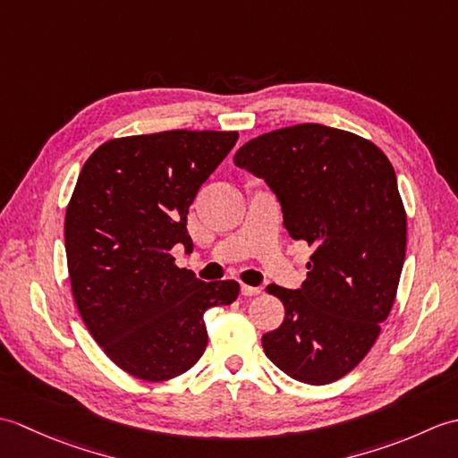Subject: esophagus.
Here are the masks:
<instances>
[{
    "label": "esophagus",
    "instance_id": "esophagus-1",
    "mask_svg": "<svg viewBox=\"0 0 458 458\" xmlns=\"http://www.w3.org/2000/svg\"><path fill=\"white\" fill-rule=\"evenodd\" d=\"M240 291H242V295H244V297H254V295L261 293L259 287H250V285H242Z\"/></svg>",
    "mask_w": 458,
    "mask_h": 458
}]
</instances>
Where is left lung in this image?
Returning a JSON list of instances; mask_svg holds the SVG:
<instances>
[{"mask_svg": "<svg viewBox=\"0 0 458 458\" xmlns=\"http://www.w3.org/2000/svg\"><path fill=\"white\" fill-rule=\"evenodd\" d=\"M234 165L266 181L289 236L313 246L301 289L266 287L285 318L261 336L264 352L297 382H336L376 343L400 284L407 226L392 163L354 133L301 123L242 145Z\"/></svg>", "mask_w": 458, "mask_h": 458, "instance_id": "left-lung-1", "label": "left lung"}]
</instances>
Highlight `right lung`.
<instances>
[{
  "instance_id": "obj_1",
  "label": "right lung",
  "mask_w": 458,
  "mask_h": 458,
  "mask_svg": "<svg viewBox=\"0 0 458 458\" xmlns=\"http://www.w3.org/2000/svg\"><path fill=\"white\" fill-rule=\"evenodd\" d=\"M238 131L173 130L100 145L76 181L64 220L72 295L115 366L163 382L199 362L204 310L234 303V279L179 269L173 246L192 250L189 207Z\"/></svg>"
}]
</instances>
